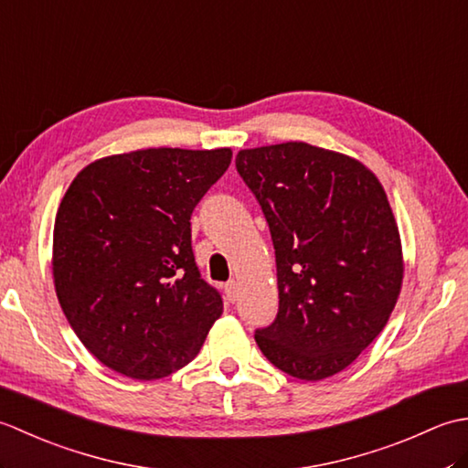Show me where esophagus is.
<instances>
[{
  "mask_svg": "<svg viewBox=\"0 0 468 468\" xmlns=\"http://www.w3.org/2000/svg\"><path fill=\"white\" fill-rule=\"evenodd\" d=\"M225 293H227V300L229 302H235L237 297H239V283L237 282H229L225 285Z\"/></svg>",
  "mask_w": 468,
  "mask_h": 468,
  "instance_id": "obj_1",
  "label": "esophagus"
}]
</instances>
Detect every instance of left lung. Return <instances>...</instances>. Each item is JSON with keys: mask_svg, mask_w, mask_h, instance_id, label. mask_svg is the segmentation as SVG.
I'll list each match as a JSON object with an SVG mask.
<instances>
[{"mask_svg": "<svg viewBox=\"0 0 468 468\" xmlns=\"http://www.w3.org/2000/svg\"><path fill=\"white\" fill-rule=\"evenodd\" d=\"M237 171L275 247L280 312L263 356L305 382L350 366L390 320L404 257L382 183L364 163L307 143L243 148Z\"/></svg>", "mask_w": 468, "mask_h": 468, "instance_id": "left-lung-1", "label": "left lung"}]
</instances>
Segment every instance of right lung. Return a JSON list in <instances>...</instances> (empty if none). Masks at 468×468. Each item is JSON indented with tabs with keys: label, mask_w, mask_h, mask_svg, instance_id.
Masks as SVG:
<instances>
[{
	"label": "right lung",
	"mask_w": 468,
	"mask_h": 468,
	"mask_svg": "<svg viewBox=\"0 0 468 468\" xmlns=\"http://www.w3.org/2000/svg\"><path fill=\"white\" fill-rule=\"evenodd\" d=\"M231 148H141L98 158L58 207L52 275L69 325L111 370L156 380L201 350L223 302L201 280L191 215Z\"/></svg>",
	"instance_id": "add662e5"
}]
</instances>
